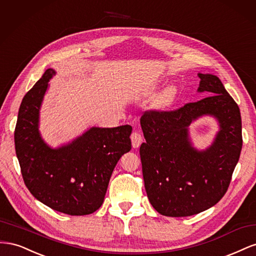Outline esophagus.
Returning a JSON list of instances; mask_svg holds the SVG:
<instances>
[{"mask_svg": "<svg viewBox=\"0 0 256 256\" xmlns=\"http://www.w3.org/2000/svg\"><path fill=\"white\" fill-rule=\"evenodd\" d=\"M131 142H132V147L134 148H138V147H140V145L143 142V138L142 136L138 134V132H132L131 134Z\"/></svg>", "mask_w": 256, "mask_h": 256, "instance_id": "1", "label": "esophagus"}]
</instances>
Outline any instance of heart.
<instances>
[{
    "label": "heart",
    "instance_id": "heart-1",
    "mask_svg": "<svg viewBox=\"0 0 256 256\" xmlns=\"http://www.w3.org/2000/svg\"><path fill=\"white\" fill-rule=\"evenodd\" d=\"M177 94L178 90L176 85H170V86H168L160 95L158 99V106L160 108H166L168 106H171L176 99Z\"/></svg>",
    "mask_w": 256,
    "mask_h": 256
}]
</instances>
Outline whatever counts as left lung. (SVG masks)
Here are the masks:
<instances>
[{
	"label": "left lung",
	"instance_id": "obj_1",
	"mask_svg": "<svg viewBox=\"0 0 256 256\" xmlns=\"http://www.w3.org/2000/svg\"><path fill=\"white\" fill-rule=\"evenodd\" d=\"M198 92L208 96L171 112H145L140 147L145 190L152 207L166 216H188L212 207L226 194L242 147V116L221 80L198 74ZM212 116L220 131L210 146L192 145L188 126Z\"/></svg>",
	"mask_w": 256,
	"mask_h": 256
}]
</instances>
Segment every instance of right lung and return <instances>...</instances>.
<instances>
[{
    "mask_svg": "<svg viewBox=\"0 0 256 256\" xmlns=\"http://www.w3.org/2000/svg\"><path fill=\"white\" fill-rule=\"evenodd\" d=\"M48 68L23 97L14 129V147L24 184L33 196L54 210L84 216L102 205L113 170L131 150L132 127H92L52 148L40 132V112L49 81Z\"/></svg>",
    "mask_w": 256,
    "mask_h": 256,
    "instance_id": "1",
    "label": "right lung"
}]
</instances>
